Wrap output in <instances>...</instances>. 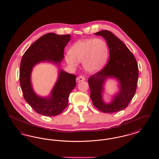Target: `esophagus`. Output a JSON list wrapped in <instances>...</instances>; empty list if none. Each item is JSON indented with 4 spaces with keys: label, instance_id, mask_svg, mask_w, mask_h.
Masks as SVG:
<instances>
[{
    "label": "esophagus",
    "instance_id": "esophagus-1",
    "mask_svg": "<svg viewBox=\"0 0 159 159\" xmlns=\"http://www.w3.org/2000/svg\"><path fill=\"white\" fill-rule=\"evenodd\" d=\"M85 80V78L84 77V76H78L77 78H76V81L77 82H82Z\"/></svg>",
    "mask_w": 159,
    "mask_h": 159
}]
</instances>
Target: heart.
Here are the masks:
<instances>
[{
	"label": "heart",
	"mask_w": 159,
	"mask_h": 159,
	"mask_svg": "<svg viewBox=\"0 0 159 159\" xmlns=\"http://www.w3.org/2000/svg\"><path fill=\"white\" fill-rule=\"evenodd\" d=\"M108 54V47L101 39H84L76 42L65 57L70 67H76L77 62H82L83 68L89 73L97 72L106 63Z\"/></svg>",
	"instance_id": "b5f03b06"
}]
</instances>
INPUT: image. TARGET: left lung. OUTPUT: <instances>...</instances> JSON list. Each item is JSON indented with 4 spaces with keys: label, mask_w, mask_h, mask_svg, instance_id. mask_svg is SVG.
Instances as JSON below:
<instances>
[{
    "label": "left lung",
    "mask_w": 159,
    "mask_h": 159,
    "mask_svg": "<svg viewBox=\"0 0 159 159\" xmlns=\"http://www.w3.org/2000/svg\"><path fill=\"white\" fill-rule=\"evenodd\" d=\"M107 41L110 57L105 67L92 75L88 79L91 99L93 106L102 112L111 113L128 106L135 95L138 79V66L136 59L124 43L110 31L95 33ZM108 77H116L120 82V92L110 104L103 102L101 93L103 84Z\"/></svg>",
    "instance_id": "obj_1"
}]
</instances>
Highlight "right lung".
Wrapping results in <instances>:
<instances>
[{"mask_svg":"<svg viewBox=\"0 0 159 159\" xmlns=\"http://www.w3.org/2000/svg\"><path fill=\"white\" fill-rule=\"evenodd\" d=\"M71 39L70 34L58 35L53 33L38 39L24 53L20 69V83L26 102L38 114L55 116L68 106L70 92L76 86V75L61 70L58 79L49 98H41L33 90L31 72L40 62L49 61L60 64L64 58V49Z\"/></svg>","mask_w":159,"mask_h":159,"instance_id":"add662e5","label":"right lung"}]
</instances>
